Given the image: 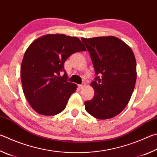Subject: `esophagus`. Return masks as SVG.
<instances>
[{"mask_svg": "<svg viewBox=\"0 0 157 157\" xmlns=\"http://www.w3.org/2000/svg\"><path fill=\"white\" fill-rule=\"evenodd\" d=\"M85 86H86V84H85V83H82V84H79V85H78V88L82 89L84 88Z\"/></svg>", "mask_w": 157, "mask_h": 157, "instance_id": "1", "label": "esophagus"}]
</instances>
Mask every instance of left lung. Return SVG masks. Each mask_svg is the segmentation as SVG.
<instances>
[{
    "label": "left lung",
    "mask_w": 157,
    "mask_h": 157,
    "mask_svg": "<svg viewBox=\"0 0 157 157\" xmlns=\"http://www.w3.org/2000/svg\"><path fill=\"white\" fill-rule=\"evenodd\" d=\"M91 56L96 77L91 82L95 95L84 102L92 116L105 120L123 111L136 80V62L128 45L116 36L82 38Z\"/></svg>",
    "instance_id": "1"
}]
</instances>
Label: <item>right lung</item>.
Listing matches in <instances>:
<instances>
[{
	"mask_svg": "<svg viewBox=\"0 0 157 157\" xmlns=\"http://www.w3.org/2000/svg\"><path fill=\"white\" fill-rule=\"evenodd\" d=\"M76 36L46 34L36 39L25 52L21 66L23 91L37 113L54 116L66 108L77 85L67 81L63 64L73 53L85 51ZM61 72L64 75L60 76Z\"/></svg>",
	"mask_w": 157,
	"mask_h": 157,
	"instance_id": "obj_1",
	"label": "right lung"
}]
</instances>
